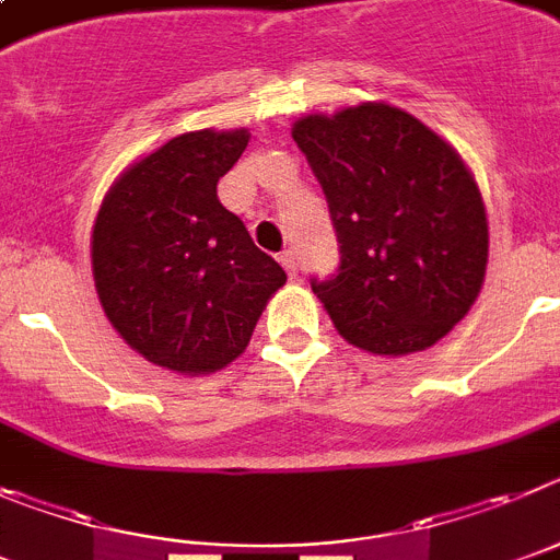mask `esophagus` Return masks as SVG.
Returning a JSON list of instances; mask_svg holds the SVG:
<instances>
[{"label": "esophagus", "mask_w": 560, "mask_h": 560, "mask_svg": "<svg viewBox=\"0 0 560 560\" xmlns=\"http://www.w3.org/2000/svg\"><path fill=\"white\" fill-rule=\"evenodd\" d=\"M279 261H281V265H284L287 276L299 273V265H295V256H292V250H284V254L279 256Z\"/></svg>", "instance_id": "esophagus-1"}]
</instances>
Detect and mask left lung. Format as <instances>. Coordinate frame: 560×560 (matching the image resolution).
<instances>
[{
    "mask_svg": "<svg viewBox=\"0 0 560 560\" xmlns=\"http://www.w3.org/2000/svg\"><path fill=\"white\" fill-rule=\"evenodd\" d=\"M292 139L324 186L340 265L312 290L357 349L435 346L480 295L488 220L475 175L407 110L362 103L310 114Z\"/></svg>",
    "mask_w": 560,
    "mask_h": 560,
    "instance_id": "obj_1",
    "label": "left lung"
}]
</instances>
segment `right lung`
<instances>
[{"instance_id": "right-lung-1", "label": "right lung", "mask_w": 560, "mask_h": 560, "mask_svg": "<svg viewBox=\"0 0 560 560\" xmlns=\"http://www.w3.org/2000/svg\"><path fill=\"white\" fill-rule=\"evenodd\" d=\"M248 139L245 128L175 136L119 175L94 223V284L110 326L175 374L234 362L287 281L218 200Z\"/></svg>"}]
</instances>
